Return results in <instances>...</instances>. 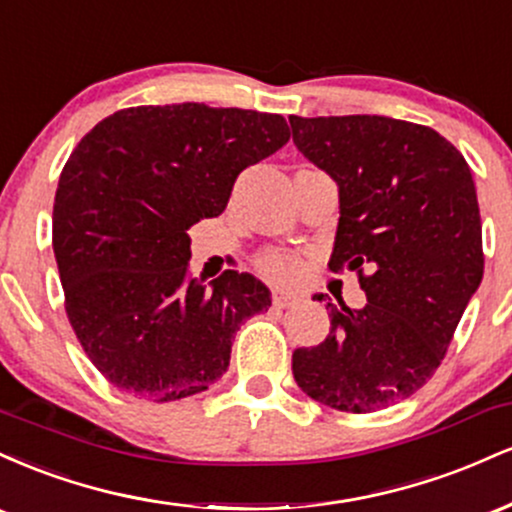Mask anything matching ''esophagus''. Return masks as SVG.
<instances>
[{
	"instance_id": "esophagus-1",
	"label": "esophagus",
	"mask_w": 512,
	"mask_h": 512,
	"mask_svg": "<svg viewBox=\"0 0 512 512\" xmlns=\"http://www.w3.org/2000/svg\"><path fill=\"white\" fill-rule=\"evenodd\" d=\"M296 301H298V298H296V296H291V293H281V291H276L274 296H272L274 308H289V305H293Z\"/></svg>"
}]
</instances>
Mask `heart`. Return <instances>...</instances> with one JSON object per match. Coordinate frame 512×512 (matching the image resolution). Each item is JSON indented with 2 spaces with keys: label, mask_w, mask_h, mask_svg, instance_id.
I'll return each mask as SVG.
<instances>
[{
  "label": "heart",
  "mask_w": 512,
  "mask_h": 512,
  "mask_svg": "<svg viewBox=\"0 0 512 512\" xmlns=\"http://www.w3.org/2000/svg\"><path fill=\"white\" fill-rule=\"evenodd\" d=\"M260 269L267 279L286 284V281L296 279L298 272H301V260L291 255V252H267L260 260Z\"/></svg>",
  "instance_id": "heart-1"
}]
</instances>
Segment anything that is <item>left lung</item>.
Segmentation results:
<instances>
[{
    "instance_id": "8db88e82",
    "label": "left lung",
    "mask_w": 512,
    "mask_h": 512,
    "mask_svg": "<svg viewBox=\"0 0 512 512\" xmlns=\"http://www.w3.org/2000/svg\"><path fill=\"white\" fill-rule=\"evenodd\" d=\"M293 144L339 187L332 272L358 274L363 308H330V334L293 351L315 402L368 414L436 373L484 276L472 170L436 129L383 115H291ZM322 301V293L317 296Z\"/></svg>"
}]
</instances>
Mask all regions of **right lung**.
<instances>
[{
    "mask_svg": "<svg viewBox=\"0 0 512 512\" xmlns=\"http://www.w3.org/2000/svg\"><path fill=\"white\" fill-rule=\"evenodd\" d=\"M274 113L204 103L117 110L76 144L52 209L69 325L91 363L151 402L204 392L233 334L272 305L252 274L190 279L187 228L226 209L236 178L289 142Z\"/></svg>",
    "mask_w": 512,
    "mask_h": 512,
    "instance_id": "1",
    "label": "right lung"
}]
</instances>
